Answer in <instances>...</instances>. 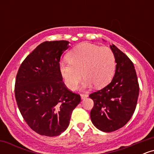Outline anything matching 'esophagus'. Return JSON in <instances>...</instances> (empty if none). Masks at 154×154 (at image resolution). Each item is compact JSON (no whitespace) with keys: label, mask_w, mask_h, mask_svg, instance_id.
I'll return each mask as SVG.
<instances>
[{"label":"esophagus","mask_w":154,"mask_h":154,"mask_svg":"<svg viewBox=\"0 0 154 154\" xmlns=\"http://www.w3.org/2000/svg\"><path fill=\"white\" fill-rule=\"evenodd\" d=\"M80 96H81V99L83 100V99H85L86 98H88V94H81Z\"/></svg>","instance_id":"esophagus-1"}]
</instances>
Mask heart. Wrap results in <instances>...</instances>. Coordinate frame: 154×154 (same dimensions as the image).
<instances>
[{
  "instance_id": "b5f03b06",
  "label": "heart",
  "mask_w": 154,
  "mask_h": 154,
  "mask_svg": "<svg viewBox=\"0 0 154 154\" xmlns=\"http://www.w3.org/2000/svg\"><path fill=\"white\" fill-rule=\"evenodd\" d=\"M69 62L60 63L59 68L65 85L71 91L77 89L83 77V87L106 86L112 79L116 59L110 48L94 44H79L69 53ZM83 75H82V73Z\"/></svg>"
}]
</instances>
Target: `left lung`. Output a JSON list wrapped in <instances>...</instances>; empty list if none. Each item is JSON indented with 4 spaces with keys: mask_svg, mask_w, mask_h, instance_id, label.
<instances>
[{
    "mask_svg": "<svg viewBox=\"0 0 154 154\" xmlns=\"http://www.w3.org/2000/svg\"><path fill=\"white\" fill-rule=\"evenodd\" d=\"M116 59V71L111 82L91 93L94 106L91 119L94 126L105 132L122 128L131 119L139 95V84L132 61L114 44L110 45Z\"/></svg>",
    "mask_w": 154,
    "mask_h": 154,
    "instance_id": "8db88e82",
    "label": "left lung"
}]
</instances>
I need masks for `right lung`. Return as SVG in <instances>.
<instances>
[{
	"label": "right lung",
	"instance_id": "obj_1",
	"mask_svg": "<svg viewBox=\"0 0 154 154\" xmlns=\"http://www.w3.org/2000/svg\"><path fill=\"white\" fill-rule=\"evenodd\" d=\"M66 40L45 41L28 55L17 72L15 98L24 119L41 135L54 137L66 130L80 95L67 89L60 72Z\"/></svg>",
	"mask_w": 154,
	"mask_h": 154
}]
</instances>
